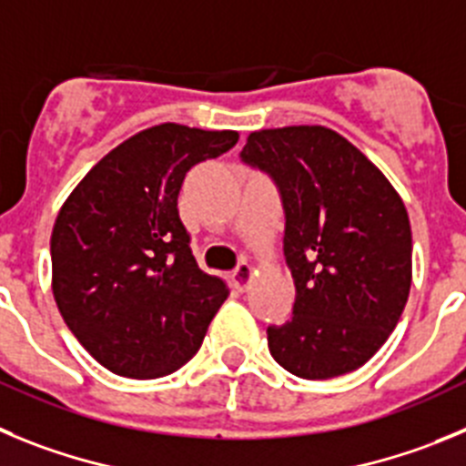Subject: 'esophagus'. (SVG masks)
Listing matches in <instances>:
<instances>
[{"instance_id":"34e87169","label":"esophagus","mask_w":466,"mask_h":466,"mask_svg":"<svg viewBox=\"0 0 466 466\" xmlns=\"http://www.w3.org/2000/svg\"><path fill=\"white\" fill-rule=\"evenodd\" d=\"M250 279H253V267L248 262H238L237 269L232 271V285L238 292H243L248 288Z\"/></svg>"}]
</instances>
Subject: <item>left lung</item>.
Here are the masks:
<instances>
[{
  "label": "left lung",
  "instance_id": "obj_1",
  "mask_svg": "<svg viewBox=\"0 0 466 466\" xmlns=\"http://www.w3.org/2000/svg\"><path fill=\"white\" fill-rule=\"evenodd\" d=\"M241 162L267 174L285 213L292 318L267 327L290 374L325 380L362 367L388 341L410 290L401 197L341 134L320 125L253 132Z\"/></svg>",
  "mask_w": 466,
  "mask_h": 466
}]
</instances>
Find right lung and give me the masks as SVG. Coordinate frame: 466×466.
Instances as JSON below:
<instances>
[{"mask_svg":"<svg viewBox=\"0 0 466 466\" xmlns=\"http://www.w3.org/2000/svg\"><path fill=\"white\" fill-rule=\"evenodd\" d=\"M237 132L165 123L134 134L87 171L50 237L53 295L102 367L160 379L199 350L229 288L199 269L178 216L195 165L234 148Z\"/></svg>","mask_w":466,"mask_h":466,"instance_id":"add662e5","label":"right lung"}]
</instances>
